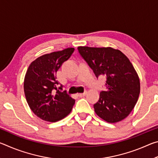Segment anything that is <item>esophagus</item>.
<instances>
[{
	"label": "esophagus",
	"instance_id": "1",
	"mask_svg": "<svg viewBox=\"0 0 158 158\" xmlns=\"http://www.w3.org/2000/svg\"><path fill=\"white\" fill-rule=\"evenodd\" d=\"M86 93H87V92H84V93H79L78 96H79V97H80V98L84 97V96L86 95Z\"/></svg>",
	"mask_w": 158,
	"mask_h": 158
}]
</instances>
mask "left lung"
<instances>
[{
    "label": "left lung",
    "mask_w": 158,
    "mask_h": 158,
    "mask_svg": "<svg viewBox=\"0 0 158 158\" xmlns=\"http://www.w3.org/2000/svg\"><path fill=\"white\" fill-rule=\"evenodd\" d=\"M78 51L97 78H106V90L100 92L98 102L93 105L95 113L111 123L125 118L140 93L139 79L130 60L111 47H79Z\"/></svg>",
    "instance_id": "left-lung-1"
}]
</instances>
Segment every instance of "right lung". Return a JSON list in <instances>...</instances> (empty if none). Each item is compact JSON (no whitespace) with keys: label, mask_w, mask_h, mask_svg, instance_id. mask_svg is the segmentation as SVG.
Instances as JSON below:
<instances>
[{"label":"right lung","mask_w":158,"mask_h":158,"mask_svg":"<svg viewBox=\"0 0 158 158\" xmlns=\"http://www.w3.org/2000/svg\"><path fill=\"white\" fill-rule=\"evenodd\" d=\"M74 48L44 54L31 63L26 72L23 89L26 101L41 119L56 122L70 113L75 100L58 87L56 73L74 52Z\"/></svg>","instance_id":"1"}]
</instances>
